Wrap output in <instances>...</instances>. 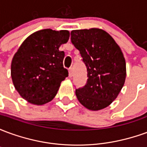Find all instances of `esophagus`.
<instances>
[{
    "label": "esophagus",
    "mask_w": 147,
    "mask_h": 147,
    "mask_svg": "<svg viewBox=\"0 0 147 147\" xmlns=\"http://www.w3.org/2000/svg\"><path fill=\"white\" fill-rule=\"evenodd\" d=\"M68 75H69V77H72V75H73L72 68H70V69H68Z\"/></svg>",
    "instance_id": "34e87169"
}]
</instances>
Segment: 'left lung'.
<instances>
[{"label": "left lung", "mask_w": 147, "mask_h": 147, "mask_svg": "<svg viewBox=\"0 0 147 147\" xmlns=\"http://www.w3.org/2000/svg\"><path fill=\"white\" fill-rule=\"evenodd\" d=\"M71 42L80 51L87 71L85 86L76 90L79 102L90 110H100L113 102L126 78V63L120 46L98 28L75 30Z\"/></svg>", "instance_id": "1"}]
</instances>
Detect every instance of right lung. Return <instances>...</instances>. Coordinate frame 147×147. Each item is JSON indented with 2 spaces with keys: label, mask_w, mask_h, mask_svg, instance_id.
<instances>
[{
  "label": "right lung",
  "mask_w": 147,
  "mask_h": 147,
  "mask_svg": "<svg viewBox=\"0 0 147 147\" xmlns=\"http://www.w3.org/2000/svg\"><path fill=\"white\" fill-rule=\"evenodd\" d=\"M69 31L44 29L25 39L12 58L11 76L20 96L34 105L54 98L61 83L68 76L64 68V51L59 48L69 39Z\"/></svg>",
  "instance_id": "obj_1"
}]
</instances>
